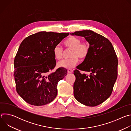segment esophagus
<instances>
[{
    "mask_svg": "<svg viewBox=\"0 0 131 131\" xmlns=\"http://www.w3.org/2000/svg\"><path fill=\"white\" fill-rule=\"evenodd\" d=\"M67 71H68V73H72V72H73V70H72V69H68Z\"/></svg>",
    "mask_w": 131,
    "mask_h": 131,
    "instance_id": "1",
    "label": "esophagus"
}]
</instances>
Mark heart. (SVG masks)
Segmentation results:
<instances>
[{"label":"heart","mask_w":131,"mask_h":131,"mask_svg":"<svg viewBox=\"0 0 131 131\" xmlns=\"http://www.w3.org/2000/svg\"><path fill=\"white\" fill-rule=\"evenodd\" d=\"M64 45L66 47L71 49V58L60 61L58 63V66L61 68H72L78 63V58L81 59H84L87 57L90 51L89 44L85 42H81V40L76 37H69L64 41ZM53 52L56 60H59L62 58L63 49L60 46H55Z\"/></svg>","instance_id":"1"}]
</instances>
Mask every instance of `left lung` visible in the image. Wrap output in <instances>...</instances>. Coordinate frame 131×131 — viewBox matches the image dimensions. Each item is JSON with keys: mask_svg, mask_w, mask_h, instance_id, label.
Listing matches in <instances>:
<instances>
[{"mask_svg": "<svg viewBox=\"0 0 131 131\" xmlns=\"http://www.w3.org/2000/svg\"><path fill=\"white\" fill-rule=\"evenodd\" d=\"M70 35L83 37L90 44L88 55L77 67L90 74L73 71L74 96L85 106H97L110 96L117 78L118 61L114 48L108 39L90 30Z\"/></svg>", "mask_w": 131, "mask_h": 131, "instance_id": "1", "label": "left lung"}]
</instances>
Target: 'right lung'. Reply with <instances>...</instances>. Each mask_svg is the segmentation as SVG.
<instances>
[{"label": "right lung", "mask_w": 131, "mask_h": 131, "mask_svg": "<svg viewBox=\"0 0 131 131\" xmlns=\"http://www.w3.org/2000/svg\"><path fill=\"white\" fill-rule=\"evenodd\" d=\"M69 34L40 31L26 37L21 43L14 59V77L18 94L27 103L42 106L57 96L58 83L67 70L59 68L48 72L56 65L54 47Z\"/></svg>", "instance_id": "obj_1"}]
</instances>
